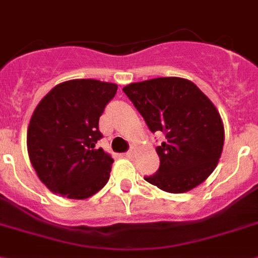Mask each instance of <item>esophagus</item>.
Segmentation results:
<instances>
[{"mask_svg": "<svg viewBox=\"0 0 258 258\" xmlns=\"http://www.w3.org/2000/svg\"><path fill=\"white\" fill-rule=\"evenodd\" d=\"M134 155H135V148H130L128 151L124 153L125 157H128V159H133Z\"/></svg>", "mask_w": 258, "mask_h": 258, "instance_id": "obj_1", "label": "esophagus"}]
</instances>
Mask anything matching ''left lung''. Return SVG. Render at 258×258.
<instances>
[{"label":"left lung","mask_w":258,"mask_h":258,"mask_svg":"<svg viewBox=\"0 0 258 258\" xmlns=\"http://www.w3.org/2000/svg\"><path fill=\"white\" fill-rule=\"evenodd\" d=\"M124 94L144 118L151 133H162L156 147L159 170L147 182L168 192H185L202 183L218 165L224 127L214 103L191 81L159 77L134 82Z\"/></svg>","instance_id":"left-lung-1"}]
</instances>
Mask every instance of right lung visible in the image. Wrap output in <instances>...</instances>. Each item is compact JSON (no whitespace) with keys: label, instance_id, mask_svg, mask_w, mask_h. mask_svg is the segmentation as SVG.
<instances>
[{"label":"right lung","instance_id":"obj_1","mask_svg":"<svg viewBox=\"0 0 258 258\" xmlns=\"http://www.w3.org/2000/svg\"><path fill=\"white\" fill-rule=\"evenodd\" d=\"M118 86L97 80L56 85L36 106L27 130V151L39 179L52 192L85 199L107 183L114 160L97 148L99 116Z\"/></svg>","mask_w":258,"mask_h":258}]
</instances>
